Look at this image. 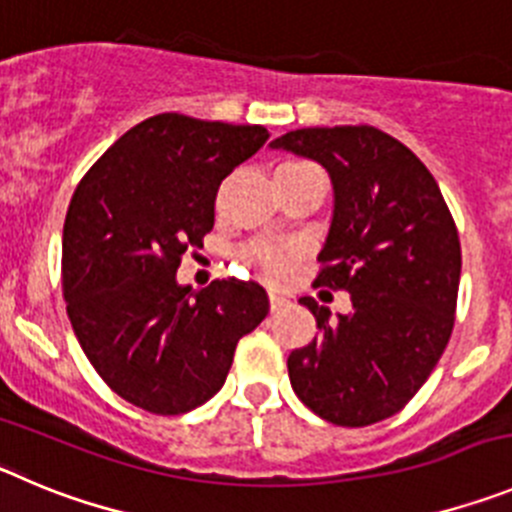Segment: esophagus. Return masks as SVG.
<instances>
[{
  "label": "esophagus",
  "instance_id": "esophagus-1",
  "mask_svg": "<svg viewBox=\"0 0 512 512\" xmlns=\"http://www.w3.org/2000/svg\"><path fill=\"white\" fill-rule=\"evenodd\" d=\"M269 304H271V312H276V309H281L284 304H287V297L279 292H269Z\"/></svg>",
  "mask_w": 512,
  "mask_h": 512
}]
</instances>
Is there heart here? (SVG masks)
I'll list each match as a JSON object with an SVG mask.
<instances>
[{"label": "heart", "mask_w": 512, "mask_h": 512, "mask_svg": "<svg viewBox=\"0 0 512 512\" xmlns=\"http://www.w3.org/2000/svg\"><path fill=\"white\" fill-rule=\"evenodd\" d=\"M294 164H307V162H284L279 164V167H294ZM297 253L299 248L292 246V243L253 241L246 246L248 264L256 266V269H259L264 276H269V279H284Z\"/></svg>", "instance_id": "obj_1"}]
</instances>
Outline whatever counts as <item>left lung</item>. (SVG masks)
<instances>
[{"label":"left lung","instance_id":"obj_1","mask_svg":"<svg viewBox=\"0 0 512 512\" xmlns=\"http://www.w3.org/2000/svg\"><path fill=\"white\" fill-rule=\"evenodd\" d=\"M271 147L330 172L335 213L314 287L350 292L353 312L302 297L320 335L287 360L299 401L337 426L383 421L416 396L454 327L462 248L424 162L375 126L297 129Z\"/></svg>","mask_w":512,"mask_h":512}]
</instances>
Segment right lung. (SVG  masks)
<instances>
[{"label": "right lung", "instance_id": "obj_1", "mask_svg": "<svg viewBox=\"0 0 512 512\" xmlns=\"http://www.w3.org/2000/svg\"><path fill=\"white\" fill-rule=\"evenodd\" d=\"M269 131L159 114L116 139L75 187L63 225L70 325L103 383L157 416L203 406L225 383L243 335L269 314L256 281L192 292L175 279L213 231L225 177Z\"/></svg>", "mask_w": 512, "mask_h": 512}]
</instances>
